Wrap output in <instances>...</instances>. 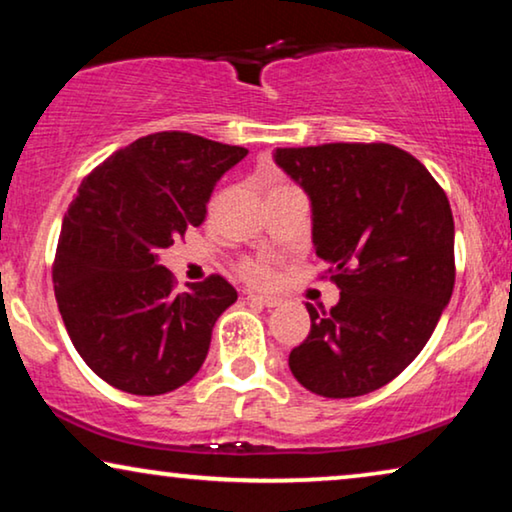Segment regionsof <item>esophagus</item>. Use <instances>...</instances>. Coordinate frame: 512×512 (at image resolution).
<instances>
[{
    "label": "esophagus",
    "instance_id": "obj_1",
    "mask_svg": "<svg viewBox=\"0 0 512 512\" xmlns=\"http://www.w3.org/2000/svg\"><path fill=\"white\" fill-rule=\"evenodd\" d=\"M247 300H249V303L263 305V307H277L279 305V298H275V296H258V293H249Z\"/></svg>",
    "mask_w": 512,
    "mask_h": 512
}]
</instances>
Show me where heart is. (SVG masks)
<instances>
[{"instance_id": "heart-1", "label": "heart", "mask_w": 512, "mask_h": 512, "mask_svg": "<svg viewBox=\"0 0 512 512\" xmlns=\"http://www.w3.org/2000/svg\"><path fill=\"white\" fill-rule=\"evenodd\" d=\"M242 275L247 277L251 284H268L272 279V268L263 261H249L242 265Z\"/></svg>"}]
</instances>
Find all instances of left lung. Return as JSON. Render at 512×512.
<instances>
[{
  "label": "left lung",
  "instance_id": "obj_1",
  "mask_svg": "<svg viewBox=\"0 0 512 512\" xmlns=\"http://www.w3.org/2000/svg\"><path fill=\"white\" fill-rule=\"evenodd\" d=\"M312 205V244L340 300L310 312L289 368L312 394L384 387L429 342L454 289V219L429 170L391 144L277 149Z\"/></svg>",
  "mask_w": 512,
  "mask_h": 512
}]
</instances>
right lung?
<instances>
[{
	"instance_id": "1",
	"label": "right lung",
	"mask_w": 512,
	"mask_h": 512,
	"mask_svg": "<svg viewBox=\"0 0 512 512\" xmlns=\"http://www.w3.org/2000/svg\"><path fill=\"white\" fill-rule=\"evenodd\" d=\"M247 153L191 132H156L81 181L55 251V300L76 352L111 387L160 396L205 363L212 328L237 291L212 275L177 293L158 254L205 221L216 181Z\"/></svg>"
}]
</instances>
